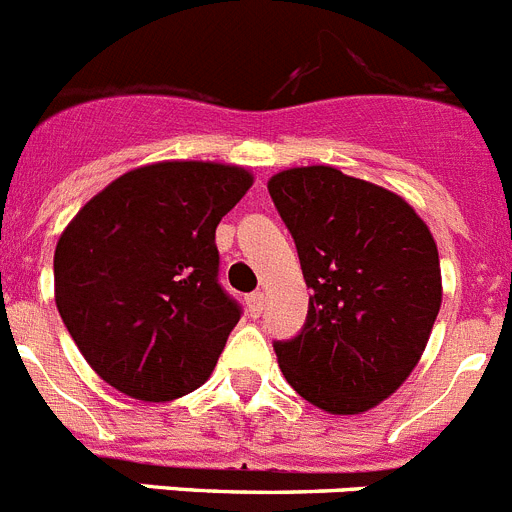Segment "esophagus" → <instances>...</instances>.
Segmentation results:
<instances>
[{
	"label": "esophagus",
	"mask_w": 512,
	"mask_h": 512,
	"mask_svg": "<svg viewBox=\"0 0 512 512\" xmlns=\"http://www.w3.org/2000/svg\"><path fill=\"white\" fill-rule=\"evenodd\" d=\"M262 306H265V296L262 293H250L247 296V311H250V316H260L262 313Z\"/></svg>",
	"instance_id": "obj_1"
}]
</instances>
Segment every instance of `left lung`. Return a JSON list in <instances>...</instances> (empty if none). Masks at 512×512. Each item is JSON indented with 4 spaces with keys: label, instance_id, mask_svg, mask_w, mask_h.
Instances as JSON below:
<instances>
[{
    "label": "left lung",
    "instance_id": "1",
    "mask_svg": "<svg viewBox=\"0 0 512 512\" xmlns=\"http://www.w3.org/2000/svg\"><path fill=\"white\" fill-rule=\"evenodd\" d=\"M267 191L313 290L303 329L273 342L280 370L324 411H367L403 385L434 329V237L400 196L329 165L283 170Z\"/></svg>",
    "mask_w": 512,
    "mask_h": 512
}]
</instances>
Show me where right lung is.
I'll return each mask as SVG.
<instances>
[{
  "instance_id": "right-lung-1",
  "label": "right lung",
  "mask_w": 512,
  "mask_h": 512,
  "mask_svg": "<svg viewBox=\"0 0 512 512\" xmlns=\"http://www.w3.org/2000/svg\"><path fill=\"white\" fill-rule=\"evenodd\" d=\"M250 186L237 165H145L96 193L61 234L55 306L119 393L163 403L209 380L242 316L219 283L216 224Z\"/></svg>"
}]
</instances>
